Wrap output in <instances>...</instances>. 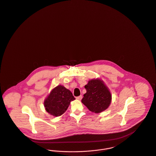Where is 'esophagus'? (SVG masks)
<instances>
[{"instance_id": "1", "label": "esophagus", "mask_w": 156, "mask_h": 156, "mask_svg": "<svg viewBox=\"0 0 156 156\" xmlns=\"http://www.w3.org/2000/svg\"><path fill=\"white\" fill-rule=\"evenodd\" d=\"M82 97H83V96H78V97H76V98L77 100H81L82 99Z\"/></svg>"}]
</instances>
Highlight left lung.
Segmentation results:
<instances>
[{
  "label": "left lung",
  "mask_w": 156,
  "mask_h": 156,
  "mask_svg": "<svg viewBox=\"0 0 156 156\" xmlns=\"http://www.w3.org/2000/svg\"><path fill=\"white\" fill-rule=\"evenodd\" d=\"M87 93L81 101L92 112L100 113L109 106L112 96L108 87L100 80H91L85 85Z\"/></svg>",
  "instance_id": "left-lung-1"
}]
</instances>
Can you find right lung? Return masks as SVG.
<instances>
[{
    "mask_svg": "<svg viewBox=\"0 0 156 156\" xmlns=\"http://www.w3.org/2000/svg\"><path fill=\"white\" fill-rule=\"evenodd\" d=\"M75 99L69 90L63 86L58 85L50 92L44 102V105L48 113L54 116H59L66 112L71 101Z\"/></svg>",
    "mask_w": 156,
    "mask_h": 156,
    "instance_id": "1",
    "label": "right lung"
}]
</instances>
